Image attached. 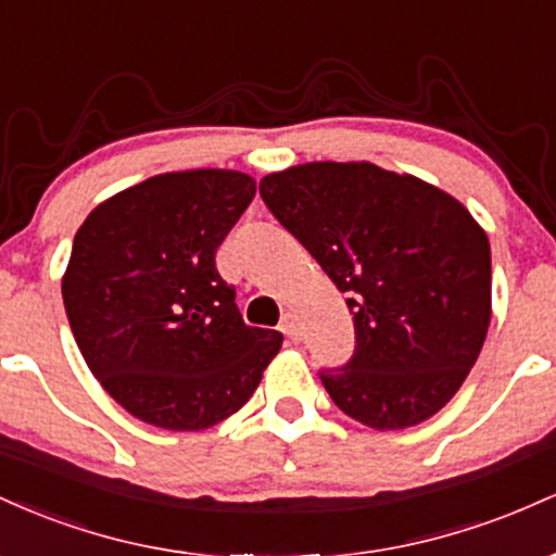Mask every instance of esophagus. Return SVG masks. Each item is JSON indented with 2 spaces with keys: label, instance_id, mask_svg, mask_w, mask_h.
<instances>
[{
  "label": "esophagus",
  "instance_id": "esophagus-1",
  "mask_svg": "<svg viewBox=\"0 0 556 556\" xmlns=\"http://www.w3.org/2000/svg\"><path fill=\"white\" fill-rule=\"evenodd\" d=\"M279 331L287 337V340H300V327H298V318L295 314H285L282 321H279Z\"/></svg>",
  "mask_w": 556,
  "mask_h": 556
}]
</instances>
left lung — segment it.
<instances>
[{
	"mask_svg": "<svg viewBox=\"0 0 556 556\" xmlns=\"http://www.w3.org/2000/svg\"><path fill=\"white\" fill-rule=\"evenodd\" d=\"M261 198L348 295L355 353L321 371L334 405L376 431L442 410L491 321V248L468 208L371 162L271 172Z\"/></svg>",
	"mask_w": 556,
	"mask_h": 556,
	"instance_id": "1",
	"label": "left lung"
}]
</instances>
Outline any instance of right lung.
<instances>
[{
    "instance_id": "1",
    "label": "right lung",
    "mask_w": 556,
    "mask_h": 556,
    "mask_svg": "<svg viewBox=\"0 0 556 556\" xmlns=\"http://www.w3.org/2000/svg\"><path fill=\"white\" fill-rule=\"evenodd\" d=\"M253 195L245 172H164L106 198L75 232L70 329L99 384L143 424H219L282 348L279 331L242 321L214 261Z\"/></svg>"
}]
</instances>
